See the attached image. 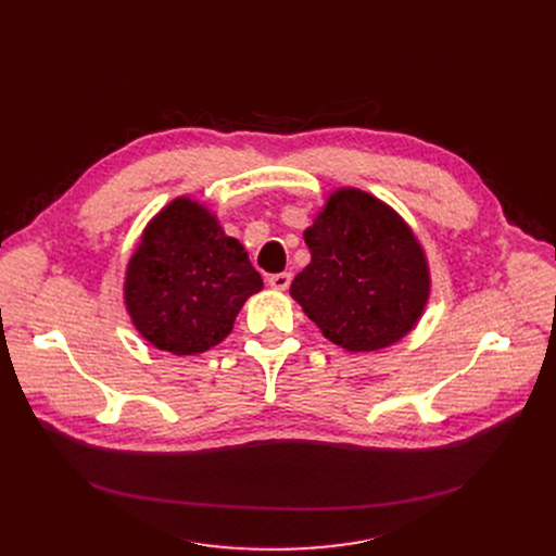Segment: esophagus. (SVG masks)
<instances>
[{"label":"esophagus","mask_w":556,"mask_h":556,"mask_svg":"<svg viewBox=\"0 0 556 556\" xmlns=\"http://www.w3.org/2000/svg\"><path fill=\"white\" fill-rule=\"evenodd\" d=\"M290 279H293V275L290 273H277V275H270L268 283L275 288V290H286L290 286Z\"/></svg>","instance_id":"1"}]
</instances>
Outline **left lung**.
I'll return each instance as SVG.
<instances>
[{
	"instance_id": "obj_1",
	"label": "left lung",
	"mask_w": 556,
	"mask_h": 556,
	"mask_svg": "<svg viewBox=\"0 0 556 556\" xmlns=\"http://www.w3.org/2000/svg\"><path fill=\"white\" fill-rule=\"evenodd\" d=\"M304 241L311 263L290 283V295L325 338L346 352H376L417 325L430 293L426 256L386 202L340 189Z\"/></svg>"
}]
</instances>
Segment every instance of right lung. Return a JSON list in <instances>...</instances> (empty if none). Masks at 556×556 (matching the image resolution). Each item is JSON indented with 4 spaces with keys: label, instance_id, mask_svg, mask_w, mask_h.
<instances>
[{
    "label": "right lung",
    "instance_id": "right-lung-1",
    "mask_svg": "<svg viewBox=\"0 0 556 556\" xmlns=\"http://www.w3.org/2000/svg\"><path fill=\"white\" fill-rule=\"evenodd\" d=\"M263 288L245 248L189 198L143 229L126 273V306L137 331L175 356L225 340L245 300Z\"/></svg>",
    "mask_w": 556,
    "mask_h": 556
}]
</instances>
